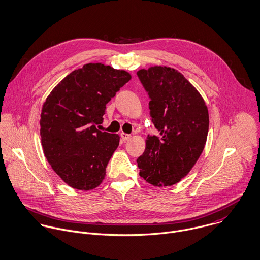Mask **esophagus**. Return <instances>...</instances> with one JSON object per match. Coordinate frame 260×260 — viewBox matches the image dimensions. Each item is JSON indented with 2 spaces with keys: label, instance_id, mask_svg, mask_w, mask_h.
I'll return each instance as SVG.
<instances>
[{
  "label": "esophagus",
  "instance_id": "34e87169",
  "mask_svg": "<svg viewBox=\"0 0 260 260\" xmlns=\"http://www.w3.org/2000/svg\"><path fill=\"white\" fill-rule=\"evenodd\" d=\"M120 135H121V138H122L123 141H127V140H129V139L131 138V135L126 134V133H124V132H122Z\"/></svg>",
  "mask_w": 260,
  "mask_h": 260
}]
</instances>
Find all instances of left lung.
<instances>
[{
	"label": "left lung",
	"instance_id": "1",
	"mask_svg": "<svg viewBox=\"0 0 260 260\" xmlns=\"http://www.w3.org/2000/svg\"><path fill=\"white\" fill-rule=\"evenodd\" d=\"M137 75L148 92L151 121L159 132L147 136L137 158L139 175L153 186H172L191 171L204 149L208 110L197 89L174 68L153 66Z\"/></svg>",
	"mask_w": 260,
	"mask_h": 260
}]
</instances>
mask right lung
Returning a JSON list of instances; mask_svg holds the SVG:
<instances>
[{
	"label": "right lung",
	"instance_id": "right-lung-1",
	"mask_svg": "<svg viewBox=\"0 0 260 260\" xmlns=\"http://www.w3.org/2000/svg\"><path fill=\"white\" fill-rule=\"evenodd\" d=\"M131 79L130 73L102 63L85 64L67 75L49 94L41 114L42 145L56 174L70 187L92 190L120 137L102 132L106 105Z\"/></svg>",
	"mask_w": 260,
	"mask_h": 260
}]
</instances>
